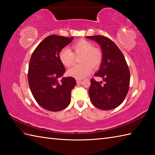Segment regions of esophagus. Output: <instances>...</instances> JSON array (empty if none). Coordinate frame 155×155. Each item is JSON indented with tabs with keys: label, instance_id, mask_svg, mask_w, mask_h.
Masks as SVG:
<instances>
[{
	"label": "esophagus",
	"instance_id": "esophagus-1",
	"mask_svg": "<svg viewBox=\"0 0 155 155\" xmlns=\"http://www.w3.org/2000/svg\"><path fill=\"white\" fill-rule=\"evenodd\" d=\"M76 81H77V83H81V81H82V79H81V78H77V79H76Z\"/></svg>",
	"mask_w": 155,
	"mask_h": 155
}]
</instances>
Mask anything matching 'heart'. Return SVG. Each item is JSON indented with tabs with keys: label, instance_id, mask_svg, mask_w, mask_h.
I'll use <instances>...</instances> for the list:
<instances>
[{
	"label": "heart",
	"instance_id": "1",
	"mask_svg": "<svg viewBox=\"0 0 155 155\" xmlns=\"http://www.w3.org/2000/svg\"><path fill=\"white\" fill-rule=\"evenodd\" d=\"M72 52L68 48H63L59 52V58L65 67H70L74 64L75 56L81 57L79 62L81 64L76 65L68 71V74L75 78H83L91 73L92 67H99L103 54L98 48L94 47L91 42L81 39L72 45Z\"/></svg>",
	"mask_w": 155,
	"mask_h": 155
}]
</instances>
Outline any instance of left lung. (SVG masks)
I'll return each mask as SVG.
<instances>
[{
	"label": "left lung",
	"instance_id": "left-lung-1",
	"mask_svg": "<svg viewBox=\"0 0 155 155\" xmlns=\"http://www.w3.org/2000/svg\"><path fill=\"white\" fill-rule=\"evenodd\" d=\"M101 45L103 60L94 77L103 82L91 79L88 90L91 103L101 110H111L123 103L130 84V71L123 54L110 38L97 35L87 37Z\"/></svg>",
	"mask_w": 155,
	"mask_h": 155
}]
</instances>
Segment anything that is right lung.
Returning <instances> with one entry per match:
<instances>
[{
    "label": "right lung",
    "instance_id": "right-lung-1",
    "mask_svg": "<svg viewBox=\"0 0 155 155\" xmlns=\"http://www.w3.org/2000/svg\"><path fill=\"white\" fill-rule=\"evenodd\" d=\"M73 38L50 35L32 52L28 65V84L35 99L45 109L60 111L70 104L71 91L77 83L71 77L58 82L65 72L59 52Z\"/></svg>",
    "mask_w": 155,
    "mask_h": 155
}]
</instances>
